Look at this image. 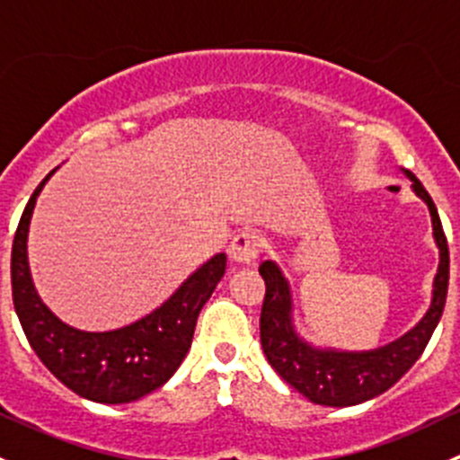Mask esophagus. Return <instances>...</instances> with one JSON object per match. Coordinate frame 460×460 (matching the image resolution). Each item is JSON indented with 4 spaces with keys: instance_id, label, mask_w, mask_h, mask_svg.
<instances>
[{
    "instance_id": "esophagus-1",
    "label": "esophagus",
    "mask_w": 460,
    "mask_h": 460,
    "mask_svg": "<svg viewBox=\"0 0 460 460\" xmlns=\"http://www.w3.org/2000/svg\"><path fill=\"white\" fill-rule=\"evenodd\" d=\"M260 252H262V235H260L258 231H240V234L231 240L229 256L234 262L252 264L253 260L260 256Z\"/></svg>"
}]
</instances>
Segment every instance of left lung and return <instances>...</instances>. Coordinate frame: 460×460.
Listing matches in <instances>:
<instances>
[{"instance_id": "obj_1", "label": "left lung", "mask_w": 460, "mask_h": 460, "mask_svg": "<svg viewBox=\"0 0 460 460\" xmlns=\"http://www.w3.org/2000/svg\"><path fill=\"white\" fill-rule=\"evenodd\" d=\"M405 173L411 180L414 191L429 207L434 238L440 249V262L434 278V298H431L429 312L410 333L398 338L396 342L374 351H360V354L316 349L307 345L296 336L291 327L289 285L282 278L280 269L271 260H264L258 269L267 287L262 312H260V342H262L264 356L285 383H289L296 392L316 405L349 407L387 392L419 360L443 316L449 285L447 238H445L438 211L429 193L411 171H405Z\"/></svg>"}]
</instances>
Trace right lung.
Returning <instances> with one entry per match:
<instances>
[{"label":"right lung","mask_w":460,"mask_h":460,"mask_svg":"<svg viewBox=\"0 0 460 460\" xmlns=\"http://www.w3.org/2000/svg\"><path fill=\"white\" fill-rule=\"evenodd\" d=\"M53 173L31 196L13 240L11 285L17 318L37 358L71 392L104 405L133 402L162 387L180 367L191 347L198 314L225 276L226 256L217 253L204 262L160 309L128 327L102 333L68 327L35 294L26 258L32 208Z\"/></svg>","instance_id":"add662e5"}]
</instances>
